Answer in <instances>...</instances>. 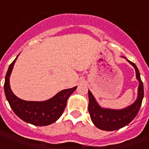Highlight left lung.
Wrapping results in <instances>:
<instances>
[{
    "label": "left lung",
    "instance_id": "1",
    "mask_svg": "<svg viewBox=\"0 0 149 149\" xmlns=\"http://www.w3.org/2000/svg\"><path fill=\"white\" fill-rule=\"evenodd\" d=\"M128 61L135 68L136 78L139 81L137 99L132 105L120 110L102 109L99 106L92 93L88 90V112L91 120L95 126L101 130L114 131L125 127L136 117L140 110L144 97V85L136 65L128 60Z\"/></svg>",
    "mask_w": 149,
    "mask_h": 149
}]
</instances>
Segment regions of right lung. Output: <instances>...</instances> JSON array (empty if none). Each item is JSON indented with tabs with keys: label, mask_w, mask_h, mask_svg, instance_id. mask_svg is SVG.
I'll list each match as a JSON object with an SVG mask.
<instances>
[{
	"label": "right lung",
	"mask_w": 149,
	"mask_h": 149,
	"mask_svg": "<svg viewBox=\"0 0 149 149\" xmlns=\"http://www.w3.org/2000/svg\"><path fill=\"white\" fill-rule=\"evenodd\" d=\"M17 58L8 67L4 84L5 97L11 109L21 120L36 126H46L54 123L64 112L68 98L76 90L77 87L61 91L52 98L45 101L38 102L21 100L13 94L9 85V77Z\"/></svg>",
	"instance_id": "obj_1"
}]
</instances>
